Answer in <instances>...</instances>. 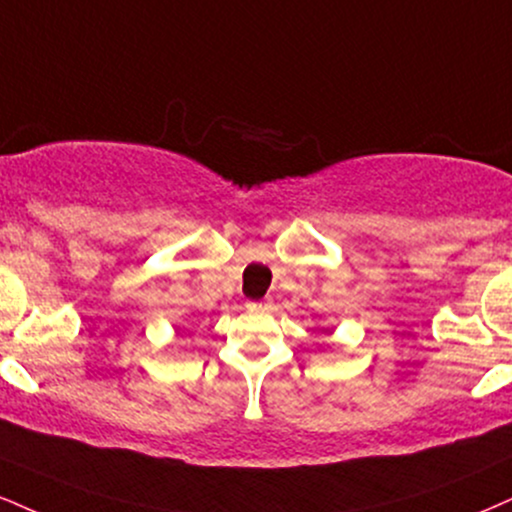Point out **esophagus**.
<instances>
[{
  "label": "esophagus",
  "instance_id": "esophagus-1",
  "mask_svg": "<svg viewBox=\"0 0 512 512\" xmlns=\"http://www.w3.org/2000/svg\"><path fill=\"white\" fill-rule=\"evenodd\" d=\"M250 310H269L272 307V303L269 300H260V303H248Z\"/></svg>",
  "mask_w": 512,
  "mask_h": 512
}]
</instances>
